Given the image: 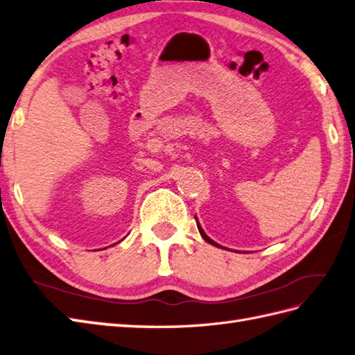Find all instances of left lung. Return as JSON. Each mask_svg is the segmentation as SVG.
I'll list each match as a JSON object with an SVG mask.
<instances>
[{
    "mask_svg": "<svg viewBox=\"0 0 355 355\" xmlns=\"http://www.w3.org/2000/svg\"><path fill=\"white\" fill-rule=\"evenodd\" d=\"M196 223H197V227H198V232H200V235H202V236H203V239H205V241H206V243H209V244H212V245H215V247H220V245H218V244H217V243H214V241H212V239H211V238H209V236H207V235H206V233H205V232H203V229H202V227H200V224H198V221H197V218H196Z\"/></svg>",
    "mask_w": 355,
    "mask_h": 355,
    "instance_id": "left-lung-1",
    "label": "left lung"
}]
</instances>
